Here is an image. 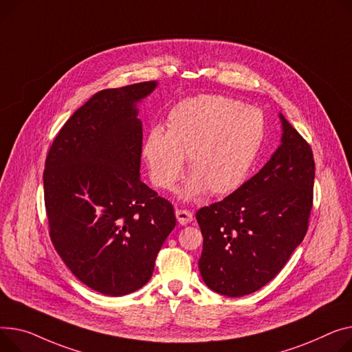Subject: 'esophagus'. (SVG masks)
<instances>
[{
    "label": "esophagus",
    "instance_id": "34e87169",
    "mask_svg": "<svg viewBox=\"0 0 352 352\" xmlns=\"http://www.w3.org/2000/svg\"><path fill=\"white\" fill-rule=\"evenodd\" d=\"M175 217H177L178 223L182 225V226L188 225L192 221V214L190 212V210H185V209H177L175 210Z\"/></svg>",
    "mask_w": 352,
    "mask_h": 352
}]
</instances>
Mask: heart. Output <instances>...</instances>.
I'll return each mask as SVG.
<instances>
[{"label": "heart", "instance_id": "1", "mask_svg": "<svg viewBox=\"0 0 352 352\" xmlns=\"http://www.w3.org/2000/svg\"><path fill=\"white\" fill-rule=\"evenodd\" d=\"M265 135L262 113L217 95H199L178 102L167 116V130L154 127L143 143L153 184L173 190L184 170L191 177L181 197L205 191L228 195L236 191L259 153Z\"/></svg>", "mask_w": 352, "mask_h": 352}]
</instances>
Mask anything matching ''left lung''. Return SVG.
<instances>
[{
	"label": "left lung",
	"instance_id": "8db88e82",
	"mask_svg": "<svg viewBox=\"0 0 352 352\" xmlns=\"http://www.w3.org/2000/svg\"><path fill=\"white\" fill-rule=\"evenodd\" d=\"M278 119L280 146L262 170L221 202L197 212L204 236L198 262L202 280L226 297H242L267 285L307 232L313 153L282 113Z\"/></svg>",
	"mask_w": 352,
	"mask_h": 352
}]
</instances>
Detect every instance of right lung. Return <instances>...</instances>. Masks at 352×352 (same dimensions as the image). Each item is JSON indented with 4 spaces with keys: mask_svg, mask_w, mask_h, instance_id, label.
<instances>
[{
    "mask_svg": "<svg viewBox=\"0 0 352 352\" xmlns=\"http://www.w3.org/2000/svg\"><path fill=\"white\" fill-rule=\"evenodd\" d=\"M157 86L96 93L60 129L45 162L52 243L82 283L106 296H126L148 282L177 222L173 205L140 177L138 103Z\"/></svg>",
    "mask_w": 352,
    "mask_h": 352,
    "instance_id": "right-lung-1",
    "label": "right lung"
}]
</instances>
